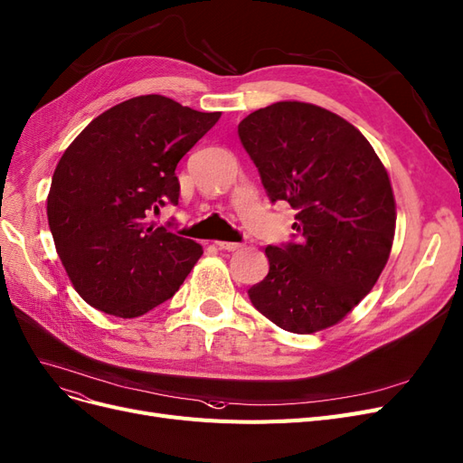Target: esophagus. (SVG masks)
I'll return each instance as SVG.
<instances>
[{
	"mask_svg": "<svg viewBox=\"0 0 463 463\" xmlns=\"http://www.w3.org/2000/svg\"><path fill=\"white\" fill-rule=\"evenodd\" d=\"M216 245L222 250H239L243 247V243H233V241H216Z\"/></svg>",
	"mask_w": 463,
	"mask_h": 463,
	"instance_id": "esophagus-1",
	"label": "esophagus"
}]
</instances>
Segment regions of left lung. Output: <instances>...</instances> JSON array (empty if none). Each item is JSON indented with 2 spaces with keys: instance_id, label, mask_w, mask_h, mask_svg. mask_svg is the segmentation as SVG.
Here are the masks:
<instances>
[{
  "instance_id": "left-lung-1",
  "label": "left lung",
  "mask_w": 463,
  "mask_h": 463,
  "mask_svg": "<svg viewBox=\"0 0 463 463\" xmlns=\"http://www.w3.org/2000/svg\"><path fill=\"white\" fill-rule=\"evenodd\" d=\"M272 203L287 201L297 233L268 245L252 307L285 331L314 333L353 310L389 260L394 197L370 141L331 110L298 101L259 109L237 126Z\"/></svg>"
}]
</instances>
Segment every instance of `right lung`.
I'll return each mask as SVG.
<instances>
[{"mask_svg": "<svg viewBox=\"0 0 463 463\" xmlns=\"http://www.w3.org/2000/svg\"><path fill=\"white\" fill-rule=\"evenodd\" d=\"M165 95H139L93 118L53 172L47 220L88 305L137 317L168 300L203 247L151 222L178 204L176 166L218 122Z\"/></svg>", "mask_w": 463, "mask_h": 463, "instance_id": "1", "label": "right lung"}]
</instances>
